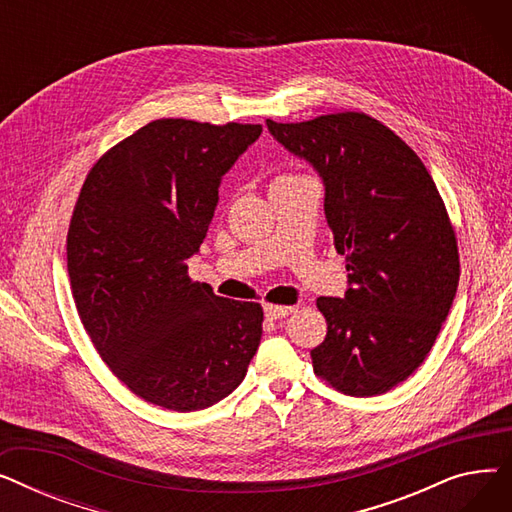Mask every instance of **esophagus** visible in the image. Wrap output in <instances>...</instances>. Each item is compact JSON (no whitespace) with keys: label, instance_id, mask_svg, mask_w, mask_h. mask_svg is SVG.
Listing matches in <instances>:
<instances>
[{"label":"esophagus","instance_id":"esophagus-1","mask_svg":"<svg viewBox=\"0 0 512 512\" xmlns=\"http://www.w3.org/2000/svg\"><path fill=\"white\" fill-rule=\"evenodd\" d=\"M292 311H294V307H286V305H265L267 319H282V317L290 315Z\"/></svg>","mask_w":512,"mask_h":512}]
</instances>
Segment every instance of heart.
Listing matches in <instances>:
<instances>
[{
  "label": "heart",
  "instance_id": "b5f03b06",
  "mask_svg": "<svg viewBox=\"0 0 512 512\" xmlns=\"http://www.w3.org/2000/svg\"><path fill=\"white\" fill-rule=\"evenodd\" d=\"M280 178H297V174H282ZM280 178H276V180H280Z\"/></svg>",
  "mask_w": 512,
  "mask_h": 512
}]
</instances>
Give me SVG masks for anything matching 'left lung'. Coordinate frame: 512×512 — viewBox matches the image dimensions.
Returning a JSON list of instances; mask_svg holds the SVG:
<instances>
[{
	"instance_id": "8db88e82",
	"label": "left lung",
	"mask_w": 512,
	"mask_h": 512,
	"mask_svg": "<svg viewBox=\"0 0 512 512\" xmlns=\"http://www.w3.org/2000/svg\"><path fill=\"white\" fill-rule=\"evenodd\" d=\"M267 128L324 178L328 226L353 286L344 299H317L328 334L311 351L313 371L348 396L384 394L432 351L459 286V247L436 182L394 130L363 112Z\"/></svg>"
}]
</instances>
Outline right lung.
Listing matches in <instances>:
<instances>
[{
	"mask_svg": "<svg viewBox=\"0 0 512 512\" xmlns=\"http://www.w3.org/2000/svg\"><path fill=\"white\" fill-rule=\"evenodd\" d=\"M261 124L161 118L107 149L80 188L68 238L74 305L103 363L151 405L199 411L247 375L259 303L215 297L188 276L220 178Z\"/></svg>",
	"mask_w": 512,
	"mask_h": 512,
	"instance_id": "1",
	"label": "right lung"
}]
</instances>
